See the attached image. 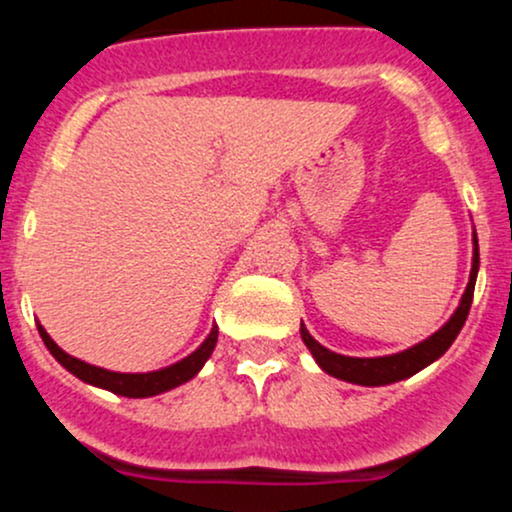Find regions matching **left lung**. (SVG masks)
I'll return each mask as SVG.
<instances>
[{
	"instance_id": "1",
	"label": "left lung",
	"mask_w": 512,
	"mask_h": 512,
	"mask_svg": "<svg viewBox=\"0 0 512 512\" xmlns=\"http://www.w3.org/2000/svg\"><path fill=\"white\" fill-rule=\"evenodd\" d=\"M477 272H479V248H477V236H474V264H472V274H469V284L467 291H464L460 308L455 310V315L445 322V327L428 337L426 342L411 346V349L402 351V354L395 356H383V358H351V356H342L334 354V351L325 349L322 344H317L310 332L305 330L301 322V337L305 346L310 349V354L315 356V361L320 363L322 370L334 375V378L346 380V383H356V385H390L397 383V380L409 378V375L419 373L421 368H426L428 363H433L436 358H440L445 351L450 349V344L455 342V337L460 334L464 320H467L469 308H472V298H474V284H477Z\"/></svg>"
}]
</instances>
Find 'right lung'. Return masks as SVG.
I'll use <instances>...</instances> for the list:
<instances>
[{"instance_id":"1","label":"right lung","mask_w":512,"mask_h":512,"mask_svg":"<svg viewBox=\"0 0 512 512\" xmlns=\"http://www.w3.org/2000/svg\"><path fill=\"white\" fill-rule=\"evenodd\" d=\"M40 337H43L45 346L50 349V354L62 363L69 373H74L76 378L84 380L88 385L103 387V390L115 392V395L122 397H154L161 395V392L173 390L182 383H187L190 378H195L199 373V368L204 366V361L211 356L214 351L216 339H219V327H214L204 344L199 346L197 351H192L190 356L182 358V361L175 363V366H168L163 370H154V373H113V370H105L98 366H91V363L79 361V358L69 356L67 351H62L60 346L50 339V334L38 325Z\"/></svg>"}]
</instances>
